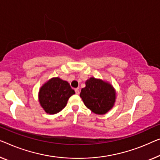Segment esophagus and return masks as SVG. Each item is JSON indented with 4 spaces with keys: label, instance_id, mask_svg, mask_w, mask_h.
<instances>
[{
    "label": "esophagus",
    "instance_id": "esophagus-1",
    "mask_svg": "<svg viewBox=\"0 0 160 160\" xmlns=\"http://www.w3.org/2000/svg\"><path fill=\"white\" fill-rule=\"evenodd\" d=\"M75 93L77 94V95H79L80 94L79 88H76V89H75Z\"/></svg>",
    "mask_w": 160,
    "mask_h": 160
}]
</instances>
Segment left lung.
Returning a JSON list of instances; mask_svg holds the SVG:
<instances>
[{"instance_id": "obj_1", "label": "left lung", "mask_w": 160, "mask_h": 160, "mask_svg": "<svg viewBox=\"0 0 160 160\" xmlns=\"http://www.w3.org/2000/svg\"><path fill=\"white\" fill-rule=\"evenodd\" d=\"M80 96L88 108L96 114L106 113L113 106L116 92L113 87L103 80L90 78L85 82Z\"/></svg>"}]
</instances>
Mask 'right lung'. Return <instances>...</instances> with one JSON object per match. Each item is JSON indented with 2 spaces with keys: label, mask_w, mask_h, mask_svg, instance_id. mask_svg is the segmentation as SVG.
I'll return each mask as SVG.
<instances>
[{
  "label": "right lung",
  "mask_w": 160,
  "mask_h": 160,
  "mask_svg": "<svg viewBox=\"0 0 160 160\" xmlns=\"http://www.w3.org/2000/svg\"><path fill=\"white\" fill-rule=\"evenodd\" d=\"M75 91L67 81L59 78H52L43 85L39 90L40 104L49 114H54L65 108L69 98Z\"/></svg>",
  "instance_id": "right-lung-1"
}]
</instances>
